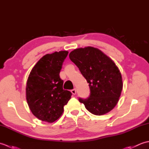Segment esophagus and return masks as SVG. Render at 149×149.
I'll return each mask as SVG.
<instances>
[{
    "mask_svg": "<svg viewBox=\"0 0 149 149\" xmlns=\"http://www.w3.org/2000/svg\"><path fill=\"white\" fill-rule=\"evenodd\" d=\"M71 92L73 95H75V94H76V90H75L74 88V89H73V90H71Z\"/></svg>",
    "mask_w": 149,
    "mask_h": 149,
    "instance_id": "1",
    "label": "esophagus"
}]
</instances>
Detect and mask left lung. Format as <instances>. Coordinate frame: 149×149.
<instances>
[{
	"mask_svg": "<svg viewBox=\"0 0 149 149\" xmlns=\"http://www.w3.org/2000/svg\"><path fill=\"white\" fill-rule=\"evenodd\" d=\"M89 83L90 95L79 98L88 111L102 115L111 111L118 102L123 88L122 75L111 59L92 47L75 49L69 54Z\"/></svg>",
	"mask_w": 149,
	"mask_h": 149,
	"instance_id": "obj_1",
	"label": "left lung"
}]
</instances>
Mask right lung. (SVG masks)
Masks as SVG:
<instances>
[{
    "label": "right lung",
    "mask_w": 149,
    "mask_h": 149,
    "mask_svg": "<svg viewBox=\"0 0 149 149\" xmlns=\"http://www.w3.org/2000/svg\"><path fill=\"white\" fill-rule=\"evenodd\" d=\"M68 51L48 54L34 65L28 77L26 99L36 118L52 123L63 112V107L70 99L72 93L63 90V81L59 77L63 63Z\"/></svg>",
    "instance_id": "1"
}]
</instances>
